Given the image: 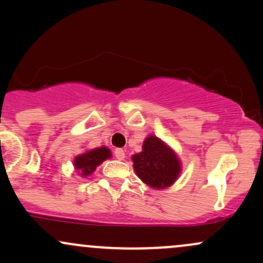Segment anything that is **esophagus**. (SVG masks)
I'll list each match as a JSON object with an SVG mask.
<instances>
[{
  "label": "esophagus",
  "mask_w": 263,
  "mask_h": 263,
  "mask_svg": "<svg viewBox=\"0 0 263 263\" xmlns=\"http://www.w3.org/2000/svg\"><path fill=\"white\" fill-rule=\"evenodd\" d=\"M115 157H116V158L119 159V161H123V159H125V157H126L125 151L121 149V148L115 149Z\"/></svg>",
  "instance_id": "esophagus-1"
}]
</instances>
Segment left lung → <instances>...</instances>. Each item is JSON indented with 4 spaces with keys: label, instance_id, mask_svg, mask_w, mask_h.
Returning <instances> with one entry per match:
<instances>
[{
    "label": "left lung",
    "instance_id": "left-lung-1",
    "mask_svg": "<svg viewBox=\"0 0 263 263\" xmlns=\"http://www.w3.org/2000/svg\"><path fill=\"white\" fill-rule=\"evenodd\" d=\"M131 159L137 177L153 189L173 185L182 173L179 157L171 146L155 135L144 138L142 151Z\"/></svg>",
    "mask_w": 263,
    "mask_h": 263
}]
</instances>
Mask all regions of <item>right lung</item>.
<instances>
[{
	"instance_id": "1",
	"label": "right lung",
	"mask_w": 263,
	"mask_h": 263,
	"mask_svg": "<svg viewBox=\"0 0 263 263\" xmlns=\"http://www.w3.org/2000/svg\"><path fill=\"white\" fill-rule=\"evenodd\" d=\"M111 157H112V153H111L110 148L105 146L96 147V148L87 149L84 153L78 155L74 158L73 164L77 173L80 177L86 178L91 176L96 171V167H99L102 162L111 158Z\"/></svg>"
}]
</instances>
